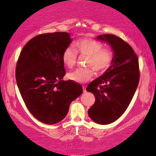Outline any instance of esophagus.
Returning <instances> with one entry per match:
<instances>
[{
  "mask_svg": "<svg viewBox=\"0 0 156 156\" xmlns=\"http://www.w3.org/2000/svg\"><path fill=\"white\" fill-rule=\"evenodd\" d=\"M82 87H83V92H86V86H82Z\"/></svg>",
  "mask_w": 156,
  "mask_h": 156,
  "instance_id": "1",
  "label": "esophagus"
}]
</instances>
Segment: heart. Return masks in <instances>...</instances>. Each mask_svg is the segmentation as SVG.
Wrapping results in <instances>:
<instances>
[{
	"instance_id": "1",
	"label": "heart",
	"mask_w": 156,
	"mask_h": 156,
	"mask_svg": "<svg viewBox=\"0 0 156 156\" xmlns=\"http://www.w3.org/2000/svg\"><path fill=\"white\" fill-rule=\"evenodd\" d=\"M74 49L68 47L64 50L62 59L65 66L73 67L77 59V54L87 57L86 69H77L68 74L71 80L78 83H84L92 78L94 70L98 73L105 72L109 69L113 60V53L109 48H103V44L91 39H80L74 43Z\"/></svg>"
}]
</instances>
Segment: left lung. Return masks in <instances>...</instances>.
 <instances>
[{
	"instance_id": "1",
	"label": "left lung",
	"mask_w": 156,
	"mask_h": 156,
	"mask_svg": "<svg viewBox=\"0 0 156 156\" xmlns=\"http://www.w3.org/2000/svg\"><path fill=\"white\" fill-rule=\"evenodd\" d=\"M97 39L109 44L114 57L105 73L87 87L86 91L95 98L88 115L94 122L107 125L118 119L129 107L139 83V64L133 48L121 38L105 34Z\"/></svg>"
}]
</instances>
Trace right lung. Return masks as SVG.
<instances>
[{"mask_svg":"<svg viewBox=\"0 0 156 156\" xmlns=\"http://www.w3.org/2000/svg\"><path fill=\"white\" fill-rule=\"evenodd\" d=\"M71 41L66 32L39 34L26 44L17 61L16 80L25 105L35 119L48 125L62 121L83 91L79 83L62 80V55Z\"/></svg>","mask_w":156,"mask_h":156,"instance_id":"obj_1","label":"right lung"}]
</instances>
